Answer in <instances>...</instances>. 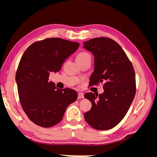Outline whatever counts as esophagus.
Segmentation results:
<instances>
[{
    "label": "esophagus",
    "mask_w": 157,
    "mask_h": 157,
    "mask_svg": "<svg viewBox=\"0 0 157 157\" xmlns=\"http://www.w3.org/2000/svg\"><path fill=\"white\" fill-rule=\"evenodd\" d=\"M78 99L84 98V94L82 92H78Z\"/></svg>",
    "instance_id": "obj_1"
}]
</instances>
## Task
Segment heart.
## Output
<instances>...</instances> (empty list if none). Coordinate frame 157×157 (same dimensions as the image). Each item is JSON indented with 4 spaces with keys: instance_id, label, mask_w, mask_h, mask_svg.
<instances>
[{
    "instance_id": "obj_1",
    "label": "heart",
    "mask_w": 157,
    "mask_h": 157,
    "mask_svg": "<svg viewBox=\"0 0 157 157\" xmlns=\"http://www.w3.org/2000/svg\"><path fill=\"white\" fill-rule=\"evenodd\" d=\"M91 58V56H90V54L89 53H88V52H82L77 56V59H84V58Z\"/></svg>"
}]
</instances>
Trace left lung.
<instances>
[{
  "instance_id": "1",
  "label": "left lung",
  "mask_w": 157,
  "mask_h": 157,
  "mask_svg": "<svg viewBox=\"0 0 157 157\" xmlns=\"http://www.w3.org/2000/svg\"><path fill=\"white\" fill-rule=\"evenodd\" d=\"M84 48L94 56V71L89 85L103 83L104 92L86 93L92 108L84 113L94 129L107 130L116 126L125 117L136 94L134 67L117 42L107 37L84 42Z\"/></svg>"
}]
</instances>
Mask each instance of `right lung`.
<instances>
[{
  "mask_svg": "<svg viewBox=\"0 0 157 157\" xmlns=\"http://www.w3.org/2000/svg\"><path fill=\"white\" fill-rule=\"evenodd\" d=\"M79 43L60 38L36 41L23 53L16 74L19 99L29 120L44 128L61 121L71 103L77 100L74 90L59 89L48 82L50 72H58Z\"/></svg>",
  "mask_w": 157,
  "mask_h": 157,
  "instance_id": "1",
  "label": "right lung"
}]
</instances>
